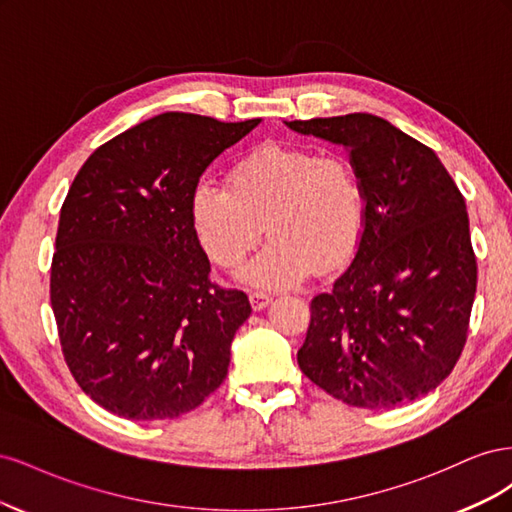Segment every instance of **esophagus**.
I'll list each match as a JSON object with an SVG mask.
<instances>
[{
    "label": "esophagus",
    "mask_w": 512,
    "mask_h": 512,
    "mask_svg": "<svg viewBox=\"0 0 512 512\" xmlns=\"http://www.w3.org/2000/svg\"><path fill=\"white\" fill-rule=\"evenodd\" d=\"M250 303L254 309H265L271 303V294L262 292V290H252L250 292Z\"/></svg>",
    "instance_id": "34e87169"
}]
</instances>
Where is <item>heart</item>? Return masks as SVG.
Listing matches in <instances>:
<instances>
[{
	"label": "heart",
	"instance_id": "obj_1",
	"mask_svg": "<svg viewBox=\"0 0 512 512\" xmlns=\"http://www.w3.org/2000/svg\"><path fill=\"white\" fill-rule=\"evenodd\" d=\"M228 185L200 183L192 224L207 256L235 269L262 230L269 243L243 269V280L286 288L312 271L331 273L352 258L367 218V185L344 153L262 143L232 162Z\"/></svg>",
	"mask_w": 512,
	"mask_h": 512
}]
</instances>
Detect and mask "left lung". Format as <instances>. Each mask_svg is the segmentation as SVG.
Here are the masks:
<instances>
[{"label": "left lung", "instance_id": "8db88e82", "mask_svg": "<svg viewBox=\"0 0 512 512\" xmlns=\"http://www.w3.org/2000/svg\"><path fill=\"white\" fill-rule=\"evenodd\" d=\"M288 128L348 147L367 185L352 265L309 303L301 371L354 408L425 397L468 339L476 256L466 200L436 153L386 119L350 113Z\"/></svg>", "mask_w": 512, "mask_h": 512}]
</instances>
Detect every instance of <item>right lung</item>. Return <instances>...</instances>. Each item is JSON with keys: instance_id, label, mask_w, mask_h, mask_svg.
<instances>
[{"instance_id": "add662e5", "label": "right lung", "mask_w": 512, "mask_h": 512, "mask_svg": "<svg viewBox=\"0 0 512 512\" xmlns=\"http://www.w3.org/2000/svg\"><path fill=\"white\" fill-rule=\"evenodd\" d=\"M258 123L162 113L100 145L76 173L59 213L51 307L70 374L104 410L175 418L224 382L252 307L243 290L211 280L192 194Z\"/></svg>"}]
</instances>
